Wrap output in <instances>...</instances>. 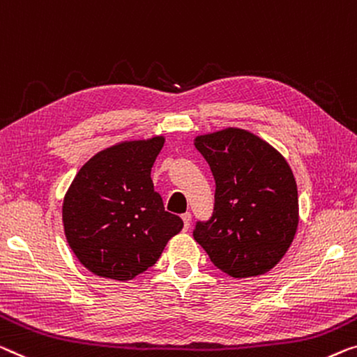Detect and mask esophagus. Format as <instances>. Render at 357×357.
Listing matches in <instances>:
<instances>
[{
    "instance_id": "1",
    "label": "esophagus",
    "mask_w": 357,
    "mask_h": 357,
    "mask_svg": "<svg viewBox=\"0 0 357 357\" xmlns=\"http://www.w3.org/2000/svg\"><path fill=\"white\" fill-rule=\"evenodd\" d=\"M181 218H183V221H184V229H189L190 221H192V215H190V213L188 211V213H184V215Z\"/></svg>"
}]
</instances>
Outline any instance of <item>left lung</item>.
<instances>
[{"label":"left lung","mask_w":357,"mask_h":357,"mask_svg":"<svg viewBox=\"0 0 357 357\" xmlns=\"http://www.w3.org/2000/svg\"><path fill=\"white\" fill-rule=\"evenodd\" d=\"M216 183L210 221L194 238L211 263L234 279L266 274L294 242L298 189L290 165L269 142L242 128L194 139Z\"/></svg>","instance_id":"1"}]
</instances>
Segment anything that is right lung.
I'll list each match as a JSON object with an SVG mask.
<instances>
[{
  "instance_id": "1",
  "label": "right lung",
  "mask_w": 357,
  "mask_h": 357,
  "mask_svg": "<svg viewBox=\"0 0 357 357\" xmlns=\"http://www.w3.org/2000/svg\"><path fill=\"white\" fill-rule=\"evenodd\" d=\"M163 144V136H153L104 149L79 168L63 197L68 247L99 278L135 279L183 229L153 190L151 169Z\"/></svg>"
}]
</instances>
